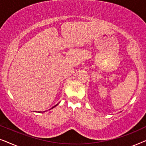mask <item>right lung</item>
<instances>
[{"label":"right lung","instance_id":"1","mask_svg":"<svg viewBox=\"0 0 146 146\" xmlns=\"http://www.w3.org/2000/svg\"><path fill=\"white\" fill-rule=\"evenodd\" d=\"M56 106H54V107H52V108H54V107Z\"/></svg>","mask_w":146,"mask_h":146}]
</instances>
